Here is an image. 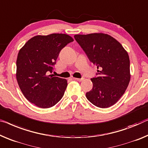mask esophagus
Returning a JSON list of instances; mask_svg holds the SVG:
<instances>
[{
    "label": "esophagus",
    "mask_w": 148,
    "mask_h": 148,
    "mask_svg": "<svg viewBox=\"0 0 148 148\" xmlns=\"http://www.w3.org/2000/svg\"><path fill=\"white\" fill-rule=\"evenodd\" d=\"M74 80H77V81H79V82H81L84 80V78H73Z\"/></svg>",
    "instance_id": "esophagus-1"
}]
</instances>
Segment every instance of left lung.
Here are the masks:
<instances>
[{
  "mask_svg": "<svg viewBox=\"0 0 148 148\" xmlns=\"http://www.w3.org/2000/svg\"><path fill=\"white\" fill-rule=\"evenodd\" d=\"M74 38L99 69L98 76L91 79L93 88L86 96L97 107L112 106L123 96L130 80L128 54L118 40L107 34H76Z\"/></svg>",
  "mask_w": 148,
  "mask_h": 148,
  "instance_id": "1",
  "label": "left lung"
}]
</instances>
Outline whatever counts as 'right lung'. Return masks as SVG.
I'll use <instances>...</instances> for the list:
<instances>
[{
	"instance_id": "1",
	"label": "right lung",
	"mask_w": 148,
	"mask_h": 148,
	"mask_svg": "<svg viewBox=\"0 0 148 148\" xmlns=\"http://www.w3.org/2000/svg\"><path fill=\"white\" fill-rule=\"evenodd\" d=\"M65 34L37 35L19 50L16 60V80L23 95L41 108L54 106L64 96L67 80L52 73L59 53L73 42Z\"/></svg>"
}]
</instances>
